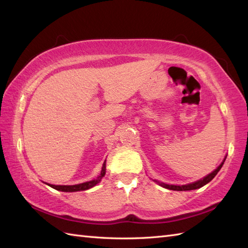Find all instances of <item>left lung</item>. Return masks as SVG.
I'll list each match as a JSON object with an SVG mask.
<instances>
[{
	"label": "left lung",
	"instance_id": "left-lung-1",
	"mask_svg": "<svg viewBox=\"0 0 248 248\" xmlns=\"http://www.w3.org/2000/svg\"><path fill=\"white\" fill-rule=\"evenodd\" d=\"M224 162H225V160H224ZM224 162L217 168V170L210 173V175H208L207 177H204L203 179H202V180H198L196 182L186 184V186H170V184H165V183H160V184L163 187L168 188V189H172V191H191V189H196V188H199V187H202L203 186H205V184L209 183L215 176L217 175V172L219 171L220 168H222Z\"/></svg>",
	"mask_w": 248,
	"mask_h": 248
}]
</instances>
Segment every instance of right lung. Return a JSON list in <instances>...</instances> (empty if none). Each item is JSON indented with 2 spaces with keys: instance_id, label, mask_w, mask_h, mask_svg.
I'll return each mask as SVG.
<instances>
[{
  "instance_id": "obj_1",
  "label": "right lung",
  "mask_w": 248,
  "mask_h": 248,
  "mask_svg": "<svg viewBox=\"0 0 248 248\" xmlns=\"http://www.w3.org/2000/svg\"><path fill=\"white\" fill-rule=\"evenodd\" d=\"M104 175H105V162H104V164L102 166V170H101V173H100V176L96 179H93V180H92V181L76 184V186H53V184H48V186L57 189V191H62V192L85 191V189L91 188V187L96 186V184H98L100 181H101V179L104 177Z\"/></svg>"
}]
</instances>
